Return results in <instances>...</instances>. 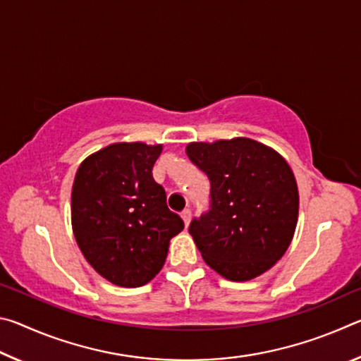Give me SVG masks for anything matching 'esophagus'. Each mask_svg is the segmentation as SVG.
Returning <instances> with one entry per match:
<instances>
[{
    "label": "esophagus",
    "instance_id": "obj_1",
    "mask_svg": "<svg viewBox=\"0 0 361 361\" xmlns=\"http://www.w3.org/2000/svg\"><path fill=\"white\" fill-rule=\"evenodd\" d=\"M191 216H192V215H191V210H189V209L181 212V218H183V221H185L186 228L189 226V223H191Z\"/></svg>",
    "mask_w": 361,
    "mask_h": 361
}]
</instances>
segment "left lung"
Listing matches in <instances>:
<instances>
[{
	"label": "left lung",
	"instance_id": "1",
	"mask_svg": "<svg viewBox=\"0 0 361 361\" xmlns=\"http://www.w3.org/2000/svg\"><path fill=\"white\" fill-rule=\"evenodd\" d=\"M186 154L210 180V209L189 234L213 271L232 282L261 276L295 234L299 195L285 159L255 140L191 143Z\"/></svg>",
	"mask_w": 361,
	"mask_h": 361
}]
</instances>
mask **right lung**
Masks as SVG:
<instances>
[{
    "label": "right lung",
    "mask_w": 361,
    "mask_h": 361,
    "mask_svg": "<svg viewBox=\"0 0 361 361\" xmlns=\"http://www.w3.org/2000/svg\"><path fill=\"white\" fill-rule=\"evenodd\" d=\"M162 146L114 143L79 166L71 224L84 258L109 282L137 288L161 271L185 223L152 178Z\"/></svg>",
    "instance_id": "add662e5"
}]
</instances>
